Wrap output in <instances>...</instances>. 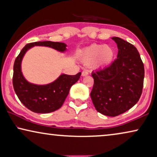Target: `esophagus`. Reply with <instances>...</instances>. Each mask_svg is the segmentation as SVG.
Segmentation results:
<instances>
[{
    "instance_id": "esophagus-1",
    "label": "esophagus",
    "mask_w": 157,
    "mask_h": 157,
    "mask_svg": "<svg viewBox=\"0 0 157 157\" xmlns=\"http://www.w3.org/2000/svg\"><path fill=\"white\" fill-rule=\"evenodd\" d=\"M88 74H89V72H88L87 71H83L82 73H81L82 76H87Z\"/></svg>"
}]
</instances>
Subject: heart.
<instances>
[{"label": "heart", "mask_w": 157, "mask_h": 157, "mask_svg": "<svg viewBox=\"0 0 157 157\" xmlns=\"http://www.w3.org/2000/svg\"><path fill=\"white\" fill-rule=\"evenodd\" d=\"M112 47L104 44H94L83 48L78 53L80 61L94 68H101L110 65L114 59Z\"/></svg>", "instance_id": "b5f03b06"}]
</instances>
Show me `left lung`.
Returning <instances> with one entry per match:
<instances>
[{"label":"left lung","instance_id":"8db88e82","mask_svg":"<svg viewBox=\"0 0 157 157\" xmlns=\"http://www.w3.org/2000/svg\"><path fill=\"white\" fill-rule=\"evenodd\" d=\"M117 59L104 69L91 74L94 83L91 98L98 112L108 117L121 114L138 102L142 93L144 67L134 46L113 37Z\"/></svg>","mask_w":157,"mask_h":157}]
</instances>
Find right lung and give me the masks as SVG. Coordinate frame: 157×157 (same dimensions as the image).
I'll return each mask as SVG.
<instances>
[{
    "label": "right lung",
    "mask_w": 157,
    "mask_h": 157,
    "mask_svg": "<svg viewBox=\"0 0 157 157\" xmlns=\"http://www.w3.org/2000/svg\"><path fill=\"white\" fill-rule=\"evenodd\" d=\"M34 46L49 47L64 53L67 50V45L64 43L52 41L31 43L23 47L14 62L13 85L19 100L33 112L51 113L61 108L71 87L78 81L81 73L76 75L62 74L54 81L48 84L38 85L29 82L23 75L21 63L25 53Z\"/></svg>",
    "instance_id": "right-lung-1"
}]
</instances>
